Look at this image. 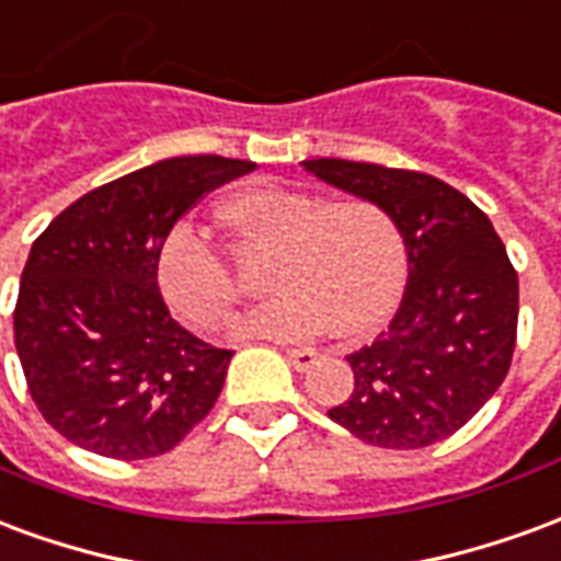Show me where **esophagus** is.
Segmentation results:
<instances>
[{
  "instance_id": "esophagus-1",
  "label": "esophagus",
  "mask_w": 561,
  "mask_h": 561,
  "mask_svg": "<svg viewBox=\"0 0 561 561\" xmlns=\"http://www.w3.org/2000/svg\"><path fill=\"white\" fill-rule=\"evenodd\" d=\"M286 358H289V365L296 367L298 374H305L310 367L320 362V353L317 350H308V346H301V350H286Z\"/></svg>"
}]
</instances>
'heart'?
<instances>
[{"label":"heart","instance_id":"b5f03b06","mask_svg":"<svg viewBox=\"0 0 561 561\" xmlns=\"http://www.w3.org/2000/svg\"><path fill=\"white\" fill-rule=\"evenodd\" d=\"M248 239L277 244L272 286L280 296L232 325L239 337L298 341L334 325L358 341L391 317L403 286L398 220L370 196L322 199L296 187H251L224 206ZM158 280L170 308L196 329H215L236 305V280L211 241L179 227L163 241Z\"/></svg>","mask_w":561,"mask_h":561}]
</instances>
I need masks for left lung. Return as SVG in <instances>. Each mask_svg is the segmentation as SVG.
Returning <instances> with one entry per match:
<instances>
[{
    "instance_id": "8db88e82",
    "label": "left lung",
    "mask_w": 561,
    "mask_h": 561,
    "mask_svg": "<svg viewBox=\"0 0 561 561\" xmlns=\"http://www.w3.org/2000/svg\"><path fill=\"white\" fill-rule=\"evenodd\" d=\"M310 175L370 196L398 220L407 286L388 329L346 362L355 388L329 419L379 448H424L460 431L508 374L517 272L481 208L439 179L379 163L313 158Z\"/></svg>"
}]
</instances>
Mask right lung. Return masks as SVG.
I'll list each match as a JSON object with an SVG mask.
<instances>
[{
	"label": "right lung",
	"mask_w": 561,
	"mask_h": 561,
	"mask_svg": "<svg viewBox=\"0 0 561 561\" xmlns=\"http://www.w3.org/2000/svg\"><path fill=\"white\" fill-rule=\"evenodd\" d=\"M218 154L167 158L89 191L41 232L20 277L14 346L53 431L85 451H170L215 407L230 350L170 317L158 256L211 187L251 173Z\"/></svg>",
	"instance_id": "add662e5"
}]
</instances>
